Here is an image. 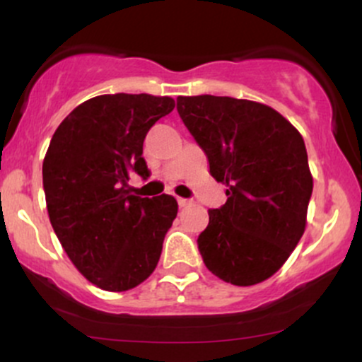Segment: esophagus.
<instances>
[{"label": "esophagus", "instance_id": "esophagus-1", "mask_svg": "<svg viewBox=\"0 0 362 362\" xmlns=\"http://www.w3.org/2000/svg\"><path fill=\"white\" fill-rule=\"evenodd\" d=\"M177 201H178V206H180V207H187V206H190V201H189V199H182V197H178Z\"/></svg>", "mask_w": 362, "mask_h": 362}]
</instances>
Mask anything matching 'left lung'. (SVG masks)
<instances>
[{
	"label": "left lung",
	"instance_id": "left-lung-1",
	"mask_svg": "<svg viewBox=\"0 0 362 362\" xmlns=\"http://www.w3.org/2000/svg\"><path fill=\"white\" fill-rule=\"evenodd\" d=\"M185 127L209 173L228 187L197 238L206 267L224 282L253 286L284 265L306 228L313 190L305 141L272 107L231 97H178Z\"/></svg>",
	"mask_w": 362,
	"mask_h": 362
}]
</instances>
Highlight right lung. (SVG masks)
<instances>
[{"instance_id": "right-lung-1", "label": "right lung", "mask_w": 362, "mask_h": 362, "mask_svg": "<svg viewBox=\"0 0 362 362\" xmlns=\"http://www.w3.org/2000/svg\"><path fill=\"white\" fill-rule=\"evenodd\" d=\"M170 97L100 95L78 105L54 132L42 165L47 213L69 260L91 284L120 293L156 269L177 218L172 195H134L132 173L149 175L143 143Z\"/></svg>"}]
</instances>
